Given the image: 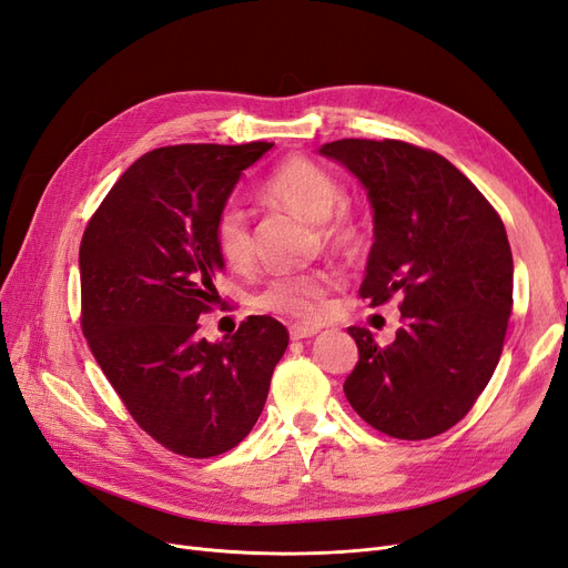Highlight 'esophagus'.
<instances>
[{"mask_svg": "<svg viewBox=\"0 0 568 568\" xmlns=\"http://www.w3.org/2000/svg\"><path fill=\"white\" fill-rule=\"evenodd\" d=\"M320 329H315V326H301V324H296V326H291V338L294 341H301V338H311V336H315Z\"/></svg>", "mask_w": 568, "mask_h": 568, "instance_id": "34e87169", "label": "esophagus"}]
</instances>
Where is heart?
Returning <instances> with one entry per match:
<instances>
[{"label":"heart","instance_id":"b5f03b06","mask_svg":"<svg viewBox=\"0 0 568 568\" xmlns=\"http://www.w3.org/2000/svg\"><path fill=\"white\" fill-rule=\"evenodd\" d=\"M265 196L294 215L315 222L326 246L351 253L363 242V227L346 211L341 182L322 165L307 159H288L265 182ZM213 242L225 265L232 270H246L253 261V239L242 205L227 203L215 217ZM336 286L334 272L288 274L272 280L255 296V307L265 313L288 317L296 322H315L322 315L324 298Z\"/></svg>","mask_w":568,"mask_h":568}]
</instances>
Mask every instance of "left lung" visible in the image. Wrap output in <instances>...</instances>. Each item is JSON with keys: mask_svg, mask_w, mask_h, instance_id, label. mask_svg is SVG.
Returning <instances> with one entry per match:
<instances>
[{"mask_svg": "<svg viewBox=\"0 0 568 568\" xmlns=\"http://www.w3.org/2000/svg\"><path fill=\"white\" fill-rule=\"evenodd\" d=\"M320 153L365 186L374 244L359 296L400 298L390 346L351 326L359 359L343 384L376 432L424 440L455 426L500 363L514 263L500 215L434 151L398 140H338Z\"/></svg>", "mask_w": 568, "mask_h": 568, "instance_id": "8db88e82", "label": "left lung"}]
</instances>
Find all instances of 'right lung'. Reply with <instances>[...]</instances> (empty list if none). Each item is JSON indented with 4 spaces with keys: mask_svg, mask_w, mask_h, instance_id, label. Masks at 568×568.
<instances>
[{
    "mask_svg": "<svg viewBox=\"0 0 568 568\" xmlns=\"http://www.w3.org/2000/svg\"><path fill=\"white\" fill-rule=\"evenodd\" d=\"M270 149L144 153L101 201L80 244L82 332L97 363L134 422L184 457L222 455L251 434L288 346L284 324L267 315L215 343L199 336L225 267L215 217Z\"/></svg>",
    "mask_w": 568,
    "mask_h": 568,
    "instance_id": "add662e5",
    "label": "right lung"
}]
</instances>
